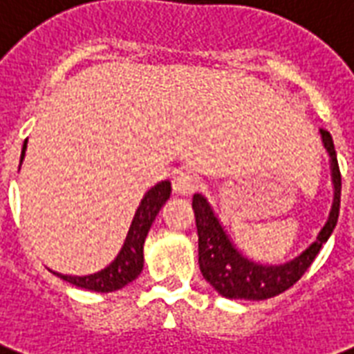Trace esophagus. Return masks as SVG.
<instances>
[{
  "mask_svg": "<svg viewBox=\"0 0 354 354\" xmlns=\"http://www.w3.org/2000/svg\"><path fill=\"white\" fill-rule=\"evenodd\" d=\"M197 174H193L191 170H178L172 176V189L176 191L178 195H191L193 191L197 189Z\"/></svg>",
  "mask_w": 354,
  "mask_h": 354,
  "instance_id": "1",
  "label": "esophagus"
}]
</instances>
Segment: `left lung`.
Returning <instances> with one entry per match:
<instances>
[{"instance_id":"obj_1","label":"left lung","mask_w":354,"mask_h":354,"mask_svg":"<svg viewBox=\"0 0 354 354\" xmlns=\"http://www.w3.org/2000/svg\"><path fill=\"white\" fill-rule=\"evenodd\" d=\"M323 146L330 157V176L334 185V203L330 216L317 234V240L310 243L298 257L287 263L263 264L245 257L230 240L227 230L216 216L208 198L195 193L193 195V212L198 232V266L204 279L225 298L230 300H266L283 292L297 283L304 276L323 243L330 238L332 230L339 216V197H342V174L337 167L336 148L328 131L321 129Z\"/></svg>"}]
</instances>
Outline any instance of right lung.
I'll return each instance as SVG.
<instances>
[{"instance_id":"right-lung-1","label":"right lung","mask_w":354,"mask_h":354,"mask_svg":"<svg viewBox=\"0 0 354 354\" xmlns=\"http://www.w3.org/2000/svg\"><path fill=\"white\" fill-rule=\"evenodd\" d=\"M26 148H28V138L24 140L20 165L26 157ZM170 191L172 187H170L169 180H163L153 185L151 189L146 191V195L133 216V221H131L122 248L116 253V257L101 270L93 272V274H84V276H71V274H59V272L50 270L52 274H56L57 277H62L64 281H69L75 287L95 290V292H112V290L122 289L131 283L133 279H137L144 266V242L148 236V230H150L151 223L156 221V216L161 210V206L170 198Z\"/></svg>"}]
</instances>
